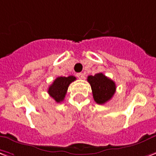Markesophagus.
Returning <instances> with one entry per match:
<instances>
[{"label":"esophagus","mask_w":156,"mask_h":156,"mask_svg":"<svg viewBox=\"0 0 156 156\" xmlns=\"http://www.w3.org/2000/svg\"><path fill=\"white\" fill-rule=\"evenodd\" d=\"M76 76L78 77V78H80V79H82V78H83L84 77V74L83 73H78L77 74H76Z\"/></svg>","instance_id":"34e87169"}]
</instances>
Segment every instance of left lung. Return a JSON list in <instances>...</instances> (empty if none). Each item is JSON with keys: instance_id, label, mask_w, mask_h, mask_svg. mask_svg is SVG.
<instances>
[{"instance_id": "left-lung-1", "label": "left lung", "mask_w": 156, "mask_h": 156, "mask_svg": "<svg viewBox=\"0 0 156 156\" xmlns=\"http://www.w3.org/2000/svg\"><path fill=\"white\" fill-rule=\"evenodd\" d=\"M87 82L92 87L93 99L98 104L106 103L116 93V83L101 73L88 76Z\"/></svg>"}]
</instances>
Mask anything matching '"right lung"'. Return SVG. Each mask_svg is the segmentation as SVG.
<instances>
[{"instance_id": "1", "label": "right lung", "mask_w": 156, "mask_h": 156, "mask_svg": "<svg viewBox=\"0 0 156 156\" xmlns=\"http://www.w3.org/2000/svg\"><path fill=\"white\" fill-rule=\"evenodd\" d=\"M76 80L74 76L69 77H58L53 83L49 86L48 93L55 99L56 102H61L65 98L69 84Z\"/></svg>"}]
</instances>
